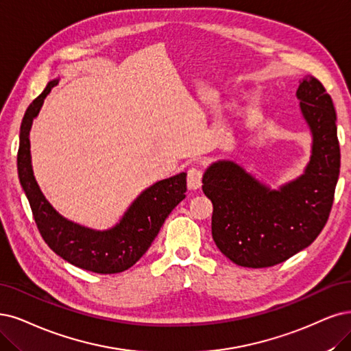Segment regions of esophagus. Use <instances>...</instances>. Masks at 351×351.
<instances>
[{"label":"esophagus","mask_w":351,"mask_h":351,"mask_svg":"<svg viewBox=\"0 0 351 351\" xmlns=\"http://www.w3.org/2000/svg\"><path fill=\"white\" fill-rule=\"evenodd\" d=\"M202 185V171L198 167H191L188 171V188L195 191Z\"/></svg>","instance_id":"esophagus-1"}]
</instances>
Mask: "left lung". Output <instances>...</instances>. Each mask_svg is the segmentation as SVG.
<instances>
[{"label": "left lung", "mask_w": 351, "mask_h": 351, "mask_svg": "<svg viewBox=\"0 0 351 351\" xmlns=\"http://www.w3.org/2000/svg\"><path fill=\"white\" fill-rule=\"evenodd\" d=\"M309 128L311 158L304 173L271 189L232 160L211 163L202 191L213 202V239L226 257L244 267L288 261L326 226L340 175V145L331 97L314 76L296 89Z\"/></svg>", "instance_id": "1"}]
</instances>
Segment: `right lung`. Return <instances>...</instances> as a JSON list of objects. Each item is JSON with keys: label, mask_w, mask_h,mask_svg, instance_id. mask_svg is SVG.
Instances as JSON below:
<instances>
[{"label": "right lung", "mask_w": 351, "mask_h": 351, "mask_svg": "<svg viewBox=\"0 0 351 351\" xmlns=\"http://www.w3.org/2000/svg\"><path fill=\"white\" fill-rule=\"evenodd\" d=\"M58 82L59 80L50 81L23 117L17 154L20 184L30 202L37 228L51 250L80 269L101 275L120 274L147 252L167 215L186 197V172L146 188L130 204L120 221L108 230L89 228L59 214L37 185L30 153L33 120Z\"/></svg>", "instance_id": "right-lung-1"}]
</instances>
